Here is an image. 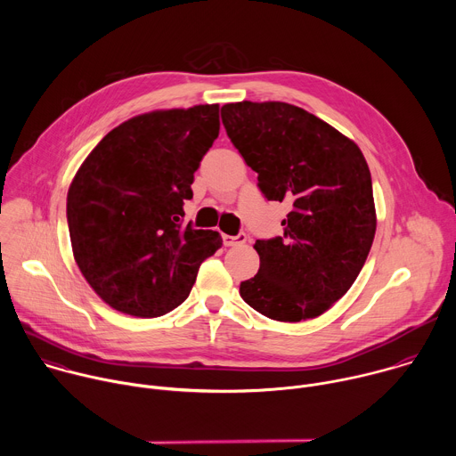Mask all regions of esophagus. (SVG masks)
Masks as SVG:
<instances>
[{
	"instance_id": "1",
	"label": "esophagus",
	"mask_w": 456,
	"mask_h": 456,
	"mask_svg": "<svg viewBox=\"0 0 456 456\" xmlns=\"http://www.w3.org/2000/svg\"><path fill=\"white\" fill-rule=\"evenodd\" d=\"M224 245L227 247H234V245H243L247 241V234L245 232H240L238 236H229V234H224Z\"/></svg>"
}]
</instances>
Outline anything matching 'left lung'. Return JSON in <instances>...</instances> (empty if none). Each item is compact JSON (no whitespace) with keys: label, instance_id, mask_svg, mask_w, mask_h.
I'll return each instance as SVG.
<instances>
[{"label":"left lung","instance_id":"left-lung-1","mask_svg":"<svg viewBox=\"0 0 456 456\" xmlns=\"http://www.w3.org/2000/svg\"><path fill=\"white\" fill-rule=\"evenodd\" d=\"M222 122L267 200L292 204L283 236L256 240L240 296L274 321L314 319L341 299L373 243L371 175L359 146L294 104L229 102Z\"/></svg>","mask_w":456,"mask_h":456}]
</instances>
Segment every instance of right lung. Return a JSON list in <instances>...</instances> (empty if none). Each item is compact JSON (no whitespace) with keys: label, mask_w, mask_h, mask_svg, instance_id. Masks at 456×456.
<instances>
[{"label":"right lung","mask_w":456,"mask_h":456,"mask_svg":"<svg viewBox=\"0 0 456 456\" xmlns=\"http://www.w3.org/2000/svg\"><path fill=\"white\" fill-rule=\"evenodd\" d=\"M220 106L155 110L113 127L77 169L67 197L76 264L111 308L159 317L183 303L216 231L182 225L183 200L220 132Z\"/></svg>","instance_id":"right-lung-1"}]
</instances>
